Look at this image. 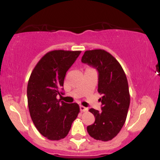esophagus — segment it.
<instances>
[{
    "mask_svg": "<svg viewBox=\"0 0 160 160\" xmlns=\"http://www.w3.org/2000/svg\"><path fill=\"white\" fill-rule=\"evenodd\" d=\"M80 111H81V112L88 111V108L83 107V106H82V105L80 106Z\"/></svg>",
    "mask_w": 160,
    "mask_h": 160,
    "instance_id": "1",
    "label": "esophagus"
}]
</instances>
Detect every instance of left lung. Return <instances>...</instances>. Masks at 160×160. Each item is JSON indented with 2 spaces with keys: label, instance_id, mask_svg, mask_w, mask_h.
Wrapping results in <instances>:
<instances>
[{
  "label": "left lung",
  "instance_id": "8db88e82",
  "mask_svg": "<svg viewBox=\"0 0 160 160\" xmlns=\"http://www.w3.org/2000/svg\"><path fill=\"white\" fill-rule=\"evenodd\" d=\"M81 61L98 70V92L102 95L99 99L102 104V111L89 109L95 120L87 126V132L95 140L111 141L123 126L129 108L130 95L126 74L119 62L104 49L86 50Z\"/></svg>",
  "mask_w": 160,
  "mask_h": 160
}]
</instances>
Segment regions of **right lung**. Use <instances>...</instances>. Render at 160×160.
<instances>
[{
	"label": "right lung",
	"mask_w": 160,
	"mask_h": 160,
	"mask_svg": "<svg viewBox=\"0 0 160 160\" xmlns=\"http://www.w3.org/2000/svg\"><path fill=\"white\" fill-rule=\"evenodd\" d=\"M80 52L62 49L48 52L29 78L27 96L31 117L38 132L49 140L58 141L67 136L80 113L78 104L65 103L56 97L62 94L60 90L66 72Z\"/></svg>",
	"instance_id": "add662e5"
}]
</instances>
